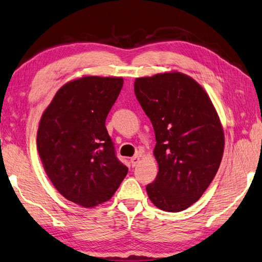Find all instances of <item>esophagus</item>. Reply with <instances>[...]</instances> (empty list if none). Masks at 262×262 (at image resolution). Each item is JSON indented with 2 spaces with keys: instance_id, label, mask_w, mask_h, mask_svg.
I'll return each instance as SVG.
<instances>
[{
  "instance_id": "obj_1",
  "label": "esophagus",
  "mask_w": 262,
  "mask_h": 262,
  "mask_svg": "<svg viewBox=\"0 0 262 262\" xmlns=\"http://www.w3.org/2000/svg\"><path fill=\"white\" fill-rule=\"evenodd\" d=\"M140 162V156L136 155L133 158H130V163H132V167H136L137 163Z\"/></svg>"
}]
</instances>
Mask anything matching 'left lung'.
<instances>
[{
	"mask_svg": "<svg viewBox=\"0 0 262 262\" xmlns=\"http://www.w3.org/2000/svg\"><path fill=\"white\" fill-rule=\"evenodd\" d=\"M134 91L156 134L159 166L147 195L159 209L179 212L202 196L219 169L225 137L203 87L185 74L136 78Z\"/></svg>",
	"mask_w": 262,
	"mask_h": 262,
	"instance_id": "obj_1",
	"label": "left lung"
}]
</instances>
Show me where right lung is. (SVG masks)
<instances>
[{"instance_id": "1", "label": "right lung", "mask_w": 262, "mask_h": 262, "mask_svg": "<svg viewBox=\"0 0 262 262\" xmlns=\"http://www.w3.org/2000/svg\"><path fill=\"white\" fill-rule=\"evenodd\" d=\"M122 84L121 77L71 80L40 118L36 142L46 175L61 195L84 208L110 200L128 172L105 127Z\"/></svg>"}]
</instances>
